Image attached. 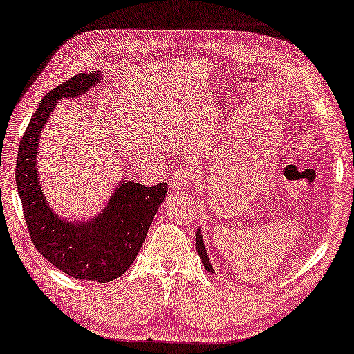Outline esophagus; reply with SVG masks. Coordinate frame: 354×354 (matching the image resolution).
Masks as SVG:
<instances>
[{"label":"esophagus","mask_w":354,"mask_h":354,"mask_svg":"<svg viewBox=\"0 0 354 354\" xmlns=\"http://www.w3.org/2000/svg\"><path fill=\"white\" fill-rule=\"evenodd\" d=\"M193 171L187 166H180L178 169L172 172L171 185L176 189H188L191 182H193Z\"/></svg>","instance_id":"obj_1"}]
</instances>
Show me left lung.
I'll return each instance as SVG.
<instances>
[{
	"mask_svg": "<svg viewBox=\"0 0 354 354\" xmlns=\"http://www.w3.org/2000/svg\"><path fill=\"white\" fill-rule=\"evenodd\" d=\"M196 249H198V254L202 260V263H204L205 270L207 271H213V266L210 263V260L207 257V251H205V245H204V240H202V235H201V230H198V234H196Z\"/></svg>",
	"mask_w": 354,
	"mask_h": 354,
	"instance_id": "8db88e82",
	"label": "left lung"
}]
</instances>
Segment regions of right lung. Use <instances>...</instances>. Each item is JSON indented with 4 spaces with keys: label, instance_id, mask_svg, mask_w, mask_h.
<instances>
[{
    "label": "right lung",
    "instance_id": "obj_1",
    "mask_svg": "<svg viewBox=\"0 0 354 354\" xmlns=\"http://www.w3.org/2000/svg\"><path fill=\"white\" fill-rule=\"evenodd\" d=\"M100 80V72L78 73L50 91L26 127L15 165L17 189L34 246L62 273L89 282H109L130 268L167 191L166 182L155 187L120 182L105 210L88 223L66 221L48 207L36 166L40 133L57 100L83 95Z\"/></svg>",
    "mask_w": 354,
    "mask_h": 354
}]
</instances>
